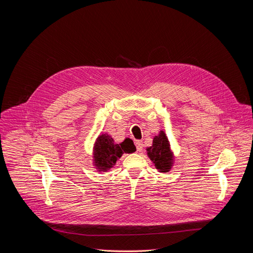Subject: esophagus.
<instances>
[{
    "label": "esophagus",
    "mask_w": 253,
    "mask_h": 253,
    "mask_svg": "<svg viewBox=\"0 0 253 253\" xmlns=\"http://www.w3.org/2000/svg\"><path fill=\"white\" fill-rule=\"evenodd\" d=\"M135 145H136L137 151L141 152V151L143 150V142H142V141H139V140H137V141L135 142Z\"/></svg>",
    "instance_id": "1"
}]
</instances>
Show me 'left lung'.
<instances>
[{
	"instance_id": "obj_1",
	"label": "left lung",
	"mask_w": 253,
	"mask_h": 253,
	"mask_svg": "<svg viewBox=\"0 0 253 253\" xmlns=\"http://www.w3.org/2000/svg\"><path fill=\"white\" fill-rule=\"evenodd\" d=\"M147 155L155 164L156 169L160 173H168L174 165V153L171 150L170 142L164 131L154 137L153 145L148 147Z\"/></svg>"
}]
</instances>
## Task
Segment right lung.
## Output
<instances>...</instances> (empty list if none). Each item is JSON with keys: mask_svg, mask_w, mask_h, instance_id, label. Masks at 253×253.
<instances>
[{"mask_svg": "<svg viewBox=\"0 0 253 253\" xmlns=\"http://www.w3.org/2000/svg\"><path fill=\"white\" fill-rule=\"evenodd\" d=\"M136 147L129 138L122 143L116 144L108 134H101L97 137L93 146V165L98 172H106L113 168L124 153H133Z\"/></svg>", "mask_w": 253, "mask_h": 253, "instance_id": "add662e5", "label": "right lung"}]
</instances>
